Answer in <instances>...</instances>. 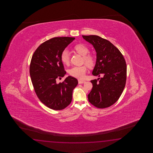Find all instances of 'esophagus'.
Here are the masks:
<instances>
[{"label":"esophagus","instance_id":"esophagus-1","mask_svg":"<svg viewBox=\"0 0 153 153\" xmlns=\"http://www.w3.org/2000/svg\"><path fill=\"white\" fill-rule=\"evenodd\" d=\"M78 82H79V84H83V83L85 82V81H83V80H78Z\"/></svg>","mask_w":153,"mask_h":153}]
</instances>
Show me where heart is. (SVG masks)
<instances>
[{
  "mask_svg": "<svg viewBox=\"0 0 153 153\" xmlns=\"http://www.w3.org/2000/svg\"><path fill=\"white\" fill-rule=\"evenodd\" d=\"M74 50L78 53L81 56H83V62L85 63L86 65L90 67L94 65V57L93 56L88 54L89 53V49L84 44H78L75 46ZM61 59L64 64H68L70 61V54L68 50H65L62 52ZM87 70L88 68L86 65H84L79 67L74 66L69 69L68 73L70 75L73 77L82 79L84 78Z\"/></svg>",
  "mask_w": 153,
  "mask_h": 153,
  "instance_id": "heart-1",
  "label": "heart"
}]
</instances>
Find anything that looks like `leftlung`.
<instances>
[{
    "label": "left lung",
    "instance_id": "1",
    "mask_svg": "<svg viewBox=\"0 0 153 153\" xmlns=\"http://www.w3.org/2000/svg\"><path fill=\"white\" fill-rule=\"evenodd\" d=\"M96 52V62L92 74L102 75L91 80L92 88L88 100L98 108L109 107L119 100L126 81L127 68L124 56L109 41L94 35L82 36Z\"/></svg>",
    "mask_w": 153,
    "mask_h": 153
}]
</instances>
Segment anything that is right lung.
I'll use <instances>...</instances> for the list:
<instances>
[{"label": "right lung", "instance_id": "right-lung-1", "mask_svg": "<svg viewBox=\"0 0 153 153\" xmlns=\"http://www.w3.org/2000/svg\"><path fill=\"white\" fill-rule=\"evenodd\" d=\"M75 38L55 37L42 43L34 52L29 73L36 94L40 101L53 110L59 111L71 103L73 89L78 80L68 76L62 82L57 78L63 77L64 70L61 55Z\"/></svg>", "mask_w": 153, "mask_h": 153}]
</instances>
